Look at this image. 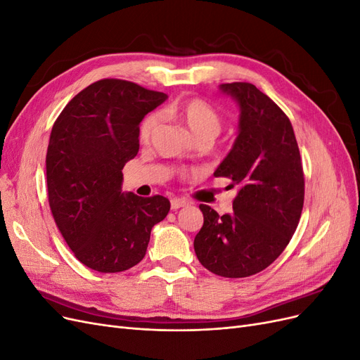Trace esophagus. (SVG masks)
Here are the masks:
<instances>
[{"label":"esophagus","mask_w":360,"mask_h":360,"mask_svg":"<svg viewBox=\"0 0 360 360\" xmlns=\"http://www.w3.org/2000/svg\"><path fill=\"white\" fill-rule=\"evenodd\" d=\"M189 202L184 200V198H172L171 200V209L172 210H177L181 209V207H186Z\"/></svg>","instance_id":"obj_1"}]
</instances>
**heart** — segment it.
<instances>
[{"instance_id": "b5f03b06", "label": "heart", "mask_w": 360, "mask_h": 360, "mask_svg": "<svg viewBox=\"0 0 360 360\" xmlns=\"http://www.w3.org/2000/svg\"><path fill=\"white\" fill-rule=\"evenodd\" d=\"M167 117H171L186 127L195 139L209 138L214 139L222 129V115L216 108L200 97H192L188 101L172 103L163 111ZM159 126L158 114L147 115L139 126V141L143 144L150 143Z\"/></svg>"}]
</instances>
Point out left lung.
Listing matches in <instances>:
<instances>
[{"label": "left lung", "instance_id": "1", "mask_svg": "<svg viewBox=\"0 0 360 360\" xmlns=\"http://www.w3.org/2000/svg\"><path fill=\"white\" fill-rule=\"evenodd\" d=\"M240 108L238 134L214 171L238 186L233 212L219 216L201 204L204 224L193 248L200 263L224 278H246L269 267L296 231L304 179L296 136L284 111L254 84H221Z\"/></svg>", "mask_w": 360, "mask_h": 360}]
</instances>
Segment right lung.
Instances as JSON below:
<instances>
[{"instance_id":"1","label":"right lung","mask_w":360,"mask_h":360,"mask_svg":"<svg viewBox=\"0 0 360 360\" xmlns=\"http://www.w3.org/2000/svg\"><path fill=\"white\" fill-rule=\"evenodd\" d=\"M168 99L135 82L101 79L53 123L46 183L53 219L82 264L117 274L144 258L150 233L169 212L162 195L123 192V167L139 150V123Z\"/></svg>"}]
</instances>
